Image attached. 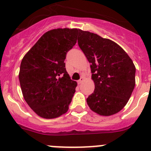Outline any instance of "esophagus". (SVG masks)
Listing matches in <instances>:
<instances>
[{
    "mask_svg": "<svg viewBox=\"0 0 151 151\" xmlns=\"http://www.w3.org/2000/svg\"><path fill=\"white\" fill-rule=\"evenodd\" d=\"M83 81H84V77H82L81 78H80V80H79L78 81H77V83H78V84L80 85V84H81V83H83Z\"/></svg>",
    "mask_w": 151,
    "mask_h": 151,
    "instance_id": "34e87169",
    "label": "esophagus"
}]
</instances>
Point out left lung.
Segmentation results:
<instances>
[{
    "mask_svg": "<svg viewBox=\"0 0 151 151\" xmlns=\"http://www.w3.org/2000/svg\"><path fill=\"white\" fill-rule=\"evenodd\" d=\"M79 31V47L91 63V78L95 85L87 104L99 115L118 113L127 104L134 88V64L113 41L89 31Z\"/></svg>",
    "mask_w": 151,
    "mask_h": 151,
    "instance_id": "1",
    "label": "left lung"
}]
</instances>
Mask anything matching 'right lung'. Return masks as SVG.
<instances>
[{"label":"right lung","instance_id":"right-lung-1","mask_svg":"<svg viewBox=\"0 0 151 151\" xmlns=\"http://www.w3.org/2000/svg\"><path fill=\"white\" fill-rule=\"evenodd\" d=\"M79 29L46 32L25 55L19 80L24 99L39 116L60 117L68 111L77 83L65 68L67 52L77 42Z\"/></svg>","mask_w":151,"mask_h":151}]
</instances>
